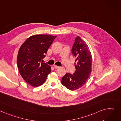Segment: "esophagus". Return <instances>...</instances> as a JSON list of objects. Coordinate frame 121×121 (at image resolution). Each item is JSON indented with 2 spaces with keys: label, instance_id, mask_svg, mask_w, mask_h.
<instances>
[{
  "label": "esophagus",
  "instance_id": "1",
  "mask_svg": "<svg viewBox=\"0 0 121 121\" xmlns=\"http://www.w3.org/2000/svg\"><path fill=\"white\" fill-rule=\"evenodd\" d=\"M53 67H54L55 69H58V68H60L59 66H56V65H54V66H53Z\"/></svg>",
  "mask_w": 121,
  "mask_h": 121
}]
</instances>
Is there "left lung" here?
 <instances>
[{"label":"left lung","mask_w":121,"mask_h":121,"mask_svg":"<svg viewBox=\"0 0 121 121\" xmlns=\"http://www.w3.org/2000/svg\"><path fill=\"white\" fill-rule=\"evenodd\" d=\"M72 53L76 57V71L73 74L67 73L62 77L61 83L69 90L74 91L82 87L90 77L92 71V56L86 43L79 36L75 40Z\"/></svg>","instance_id":"8db88e82"}]
</instances>
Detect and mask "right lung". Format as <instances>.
Returning a JSON list of instances; mask_svg holds the SVG:
<instances>
[{"label":"right lung","instance_id":"add662e5","mask_svg":"<svg viewBox=\"0 0 121 121\" xmlns=\"http://www.w3.org/2000/svg\"><path fill=\"white\" fill-rule=\"evenodd\" d=\"M56 37L48 35H33L20 48L17 56L18 70L23 79L32 86L42 85L51 72V67L41 62Z\"/></svg>","mask_w":121,"mask_h":121}]
</instances>
